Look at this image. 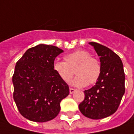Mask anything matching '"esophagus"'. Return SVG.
<instances>
[{"mask_svg": "<svg viewBox=\"0 0 134 134\" xmlns=\"http://www.w3.org/2000/svg\"><path fill=\"white\" fill-rule=\"evenodd\" d=\"M75 91V88H70V93H73Z\"/></svg>", "mask_w": 134, "mask_h": 134, "instance_id": "1", "label": "esophagus"}]
</instances>
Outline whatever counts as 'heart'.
Wrapping results in <instances>:
<instances>
[{
  "label": "heart",
  "mask_w": 134,
  "mask_h": 134,
  "mask_svg": "<svg viewBox=\"0 0 134 134\" xmlns=\"http://www.w3.org/2000/svg\"><path fill=\"white\" fill-rule=\"evenodd\" d=\"M64 59V62H55L53 68L64 82L67 83L71 80L74 70L77 77L72 84L76 86L94 85L99 79L102 73L101 63L88 51L77 50L67 54Z\"/></svg>",
  "instance_id": "1"
}]
</instances>
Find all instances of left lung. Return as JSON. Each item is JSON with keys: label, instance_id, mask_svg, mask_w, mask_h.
Returning <instances> with one entry per match:
<instances>
[{"label": "left lung", "instance_id": "obj_1", "mask_svg": "<svg viewBox=\"0 0 134 134\" xmlns=\"http://www.w3.org/2000/svg\"><path fill=\"white\" fill-rule=\"evenodd\" d=\"M93 46L99 57L102 73L91 88L85 90V99L79 104L83 115L94 120L113 115L125 93V73L120 57L109 48L95 42Z\"/></svg>", "mask_w": 134, "mask_h": 134}]
</instances>
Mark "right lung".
<instances>
[{
    "instance_id": "right-lung-1",
    "label": "right lung",
    "mask_w": 134,
    "mask_h": 134,
    "mask_svg": "<svg viewBox=\"0 0 134 134\" xmlns=\"http://www.w3.org/2000/svg\"><path fill=\"white\" fill-rule=\"evenodd\" d=\"M57 46L40 44L29 48L16 62L12 77L13 97L19 112L34 122H47L60 111L69 86L54 70L55 58L63 52Z\"/></svg>"
}]
</instances>
